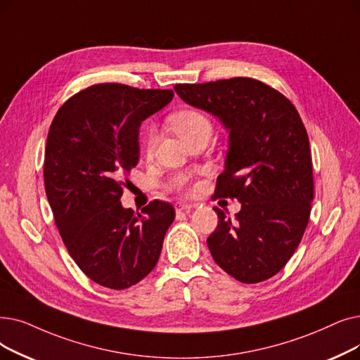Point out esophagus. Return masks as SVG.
Wrapping results in <instances>:
<instances>
[{
  "label": "esophagus",
  "instance_id": "esophagus-1",
  "mask_svg": "<svg viewBox=\"0 0 360 360\" xmlns=\"http://www.w3.org/2000/svg\"><path fill=\"white\" fill-rule=\"evenodd\" d=\"M193 209L191 205H188V202H176L175 205V210L176 213H182V212H190Z\"/></svg>",
  "mask_w": 360,
  "mask_h": 360
}]
</instances>
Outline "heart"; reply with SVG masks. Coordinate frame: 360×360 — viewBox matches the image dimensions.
I'll use <instances>...</instances> for the list:
<instances>
[{"mask_svg": "<svg viewBox=\"0 0 360 360\" xmlns=\"http://www.w3.org/2000/svg\"><path fill=\"white\" fill-rule=\"evenodd\" d=\"M169 124L182 141L186 138H191L198 134L210 135L212 132V120L206 113L197 110V108H185V110L178 112L176 115H174L169 119ZM155 141H158V132H155V129L150 128L147 131L146 144H144L147 154L153 153Z\"/></svg>", "mask_w": 360, "mask_h": 360, "instance_id": "obj_1", "label": "heart"}]
</instances>
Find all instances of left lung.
<instances>
[{
    "mask_svg": "<svg viewBox=\"0 0 360 360\" xmlns=\"http://www.w3.org/2000/svg\"><path fill=\"white\" fill-rule=\"evenodd\" d=\"M178 96L212 113L229 131L225 170L214 197L238 198L231 221L207 238L214 262L244 284L276 275L299 247L314 200L309 136L299 112L279 91L252 77L178 84Z\"/></svg>",
    "mask_w": 360,
    "mask_h": 360,
    "instance_id": "1",
    "label": "left lung"
}]
</instances>
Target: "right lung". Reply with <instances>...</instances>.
I'll list each match as a JSON object with an SVG mask.
<instances>
[{"label":"right lung","instance_id":"1","mask_svg":"<svg viewBox=\"0 0 360 360\" xmlns=\"http://www.w3.org/2000/svg\"><path fill=\"white\" fill-rule=\"evenodd\" d=\"M172 98V89L97 84L70 97L50 127L46 198L69 255L103 287L124 290L146 278L175 219V209L160 200L144 214L120 202L124 176L139 159L141 122Z\"/></svg>","mask_w":360,"mask_h":360}]
</instances>
